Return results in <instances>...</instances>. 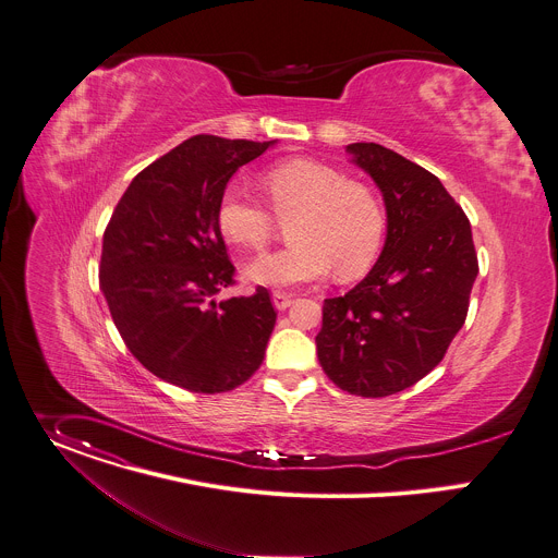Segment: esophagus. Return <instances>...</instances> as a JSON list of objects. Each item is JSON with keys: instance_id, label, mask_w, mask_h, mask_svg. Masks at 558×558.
Segmentation results:
<instances>
[{"instance_id": "34e87169", "label": "esophagus", "mask_w": 558, "mask_h": 558, "mask_svg": "<svg viewBox=\"0 0 558 558\" xmlns=\"http://www.w3.org/2000/svg\"><path fill=\"white\" fill-rule=\"evenodd\" d=\"M271 300H274V307L282 312V310L291 307L293 295H291V293H287V291H280V289H278V291H274V293H271Z\"/></svg>"}]
</instances>
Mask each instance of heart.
<instances>
[{
    "label": "heart",
    "instance_id": "obj_1",
    "mask_svg": "<svg viewBox=\"0 0 558 558\" xmlns=\"http://www.w3.org/2000/svg\"><path fill=\"white\" fill-rule=\"evenodd\" d=\"M263 186L280 222H290L289 248L246 265V280L263 287L316 282L331 269L342 280L365 274L378 258L385 238V211L363 182L320 160L293 158L274 167ZM216 222L220 233L251 251H263L276 235L274 216L238 189L220 195Z\"/></svg>",
    "mask_w": 558,
    "mask_h": 558
}]
</instances>
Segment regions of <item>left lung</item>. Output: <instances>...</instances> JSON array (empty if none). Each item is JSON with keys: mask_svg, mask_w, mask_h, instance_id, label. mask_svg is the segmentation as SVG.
Returning <instances> with one entry per match:
<instances>
[{"mask_svg": "<svg viewBox=\"0 0 558 558\" xmlns=\"http://www.w3.org/2000/svg\"><path fill=\"white\" fill-rule=\"evenodd\" d=\"M347 154L383 193L387 235L372 271L325 300L316 349L342 391L380 398L442 361L465 323L478 260L468 216L434 173L374 142Z\"/></svg>", "mask_w": 558, "mask_h": 558, "instance_id": "1", "label": "left lung"}]
</instances>
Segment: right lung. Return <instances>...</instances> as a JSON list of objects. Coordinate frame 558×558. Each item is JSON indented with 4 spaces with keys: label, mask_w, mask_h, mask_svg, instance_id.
<instances>
[{
    "label": "right lung",
    "mask_w": 558,
    "mask_h": 558,
    "mask_svg": "<svg viewBox=\"0 0 558 558\" xmlns=\"http://www.w3.org/2000/svg\"><path fill=\"white\" fill-rule=\"evenodd\" d=\"M271 142L193 135L140 171L102 240V284L133 356L158 378L220 393L263 365L276 325L269 291L216 300L233 265L216 222L233 173Z\"/></svg>",
    "instance_id": "obj_1"
}]
</instances>
